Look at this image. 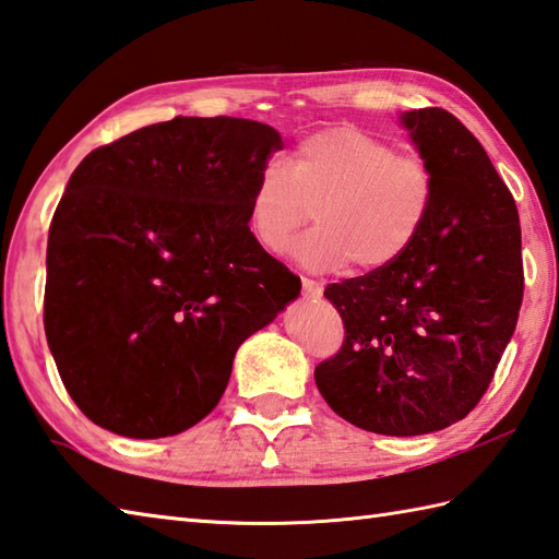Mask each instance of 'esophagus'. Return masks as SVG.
<instances>
[{"label": "esophagus", "mask_w": 559, "mask_h": 559, "mask_svg": "<svg viewBox=\"0 0 559 559\" xmlns=\"http://www.w3.org/2000/svg\"><path fill=\"white\" fill-rule=\"evenodd\" d=\"M301 289H304L306 299H321L323 296V284L316 280H309V277H301Z\"/></svg>", "instance_id": "esophagus-1"}]
</instances>
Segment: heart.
I'll return each mask as SVG.
<instances>
[{
    "mask_svg": "<svg viewBox=\"0 0 559 559\" xmlns=\"http://www.w3.org/2000/svg\"><path fill=\"white\" fill-rule=\"evenodd\" d=\"M435 202L437 178L425 158L397 154L355 124H335L304 136L289 168H260L248 222L255 241L277 253L316 214L318 224L294 246L299 263L337 270L355 260L361 272H379L417 243Z\"/></svg>",
    "mask_w": 559,
    "mask_h": 559,
    "instance_id": "heart-1",
    "label": "heart"
}]
</instances>
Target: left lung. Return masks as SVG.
<instances>
[{"label":"left lung","mask_w":559,"mask_h":559,"mask_svg":"<svg viewBox=\"0 0 559 559\" xmlns=\"http://www.w3.org/2000/svg\"><path fill=\"white\" fill-rule=\"evenodd\" d=\"M435 170L423 236L391 267L328 284L345 340L316 385L359 429L417 437L480 403L523 299L519 210L483 144L443 108L401 116Z\"/></svg>","instance_id":"left-lung-1"}]
</instances>
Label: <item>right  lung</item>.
Masks as SVG:
<instances>
[{
  "label": "right lung",
  "mask_w": 559,
  "mask_h": 559,
  "mask_svg": "<svg viewBox=\"0 0 559 559\" xmlns=\"http://www.w3.org/2000/svg\"><path fill=\"white\" fill-rule=\"evenodd\" d=\"M270 124L174 118L91 152L48 236L45 335L67 393L112 435L174 437L219 403L234 355L301 280L255 241Z\"/></svg>",
  "instance_id": "obj_1"
}]
</instances>
